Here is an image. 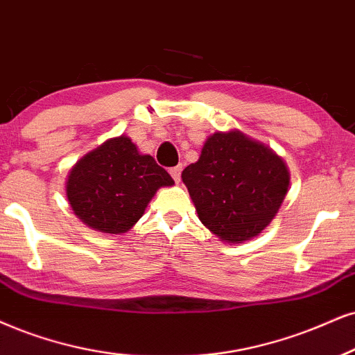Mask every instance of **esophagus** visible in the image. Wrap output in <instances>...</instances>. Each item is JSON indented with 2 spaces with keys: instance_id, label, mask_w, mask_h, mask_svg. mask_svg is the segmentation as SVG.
<instances>
[{
  "instance_id": "obj_1",
  "label": "esophagus",
  "mask_w": 355,
  "mask_h": 355,
  "mask_svg": "<svg viewBox=\"0 0 355 355\" xmlns=\"http://www.w3.org/2000/svg\"><path fill=\"white\" fill-rule=\"evenodd\" d=\"M181 171H182V166H174V168L169 169V174L173 176V179L176 182L181 181Z\"/></svg>"
}]
</instances>
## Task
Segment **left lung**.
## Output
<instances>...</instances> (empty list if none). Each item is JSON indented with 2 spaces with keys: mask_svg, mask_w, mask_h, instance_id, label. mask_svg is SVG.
<instances>
[{
  "mask_svg": "<svg viewBox=\"0 0 355 355\" xmlns=\"http://www.w3.org/2000/svg\"><path fill=\"white\" fill-rule=\"evenodd\" d=\"M200 222L230 243L257 237L279 205L290 184L283 159L240 131L214 133L198 163L182 171Z\"/></svg>",
  "mask_w": 355,
  "mask_h": 355,
  "instance_id": "8db88e82",
  "label": "left lung"
}]
</instances>
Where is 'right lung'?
Listing matches in <instances>:
<instances>
[{
  "mask_svg": "<svg viewBox=\"0 0 355 355\" xmlns=\"http://www.w3.org/2000/svg\"><path fill=\"white\" fill-rule=\"evenodd\" d=\"M174 181L150 155H139L130 138H112L73 166L67 199L92 229L125 234L141 218L156 191Z\"/></svg>",
  "mask_w": 355,
  "mask_h": 355,
  "instance_id": "obj_1",
  "label": "right lung"
}]
</instances>
